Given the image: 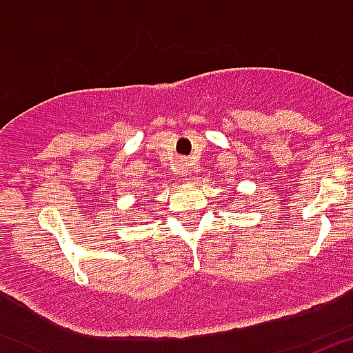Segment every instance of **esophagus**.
<instances>
[{"label":"esophagus","instance_id":"esophagus-1","mask_svg":"<svg viewBox=\"0 0 353 353\" xmlns=\"http://www.w3.org/2000/svg\"><path fill=\"white\" fill-rule=\"evenodd\" d=\"M191 166L192 164L189 159H180V161L176 162V171H179V174H182L183 179H185V176H189V174H191V171H192Z\"/></svg>","mask_w":353,"mask_h":353}]
</instances>
